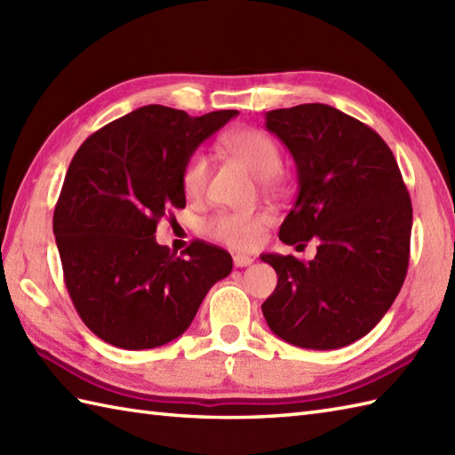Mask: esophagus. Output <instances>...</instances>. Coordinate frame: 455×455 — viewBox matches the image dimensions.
<instances>
[{
	"label": "esophagus",
	"mask_w": 455,
	"mask_h": 455,
	"mask_svg": "<svg viewBox=\"0 0 455 455\" xmlns=\"http://www.w3.org/2000/svg\"><path fill=\"white\" fill-rule=\"evenodd\" d=\"M233 262H235L236 267H246V266L252 264V258L246 256V254H235L233 256Z\"/></svg>",
	"instance_id": "1"
}]
</instances>
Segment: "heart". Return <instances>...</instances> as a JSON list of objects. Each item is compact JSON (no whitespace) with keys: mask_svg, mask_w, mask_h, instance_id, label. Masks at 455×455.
I'll list each match as a JSON object with an SVG mask.
<instances>
[{"mask_svg":"<svg viewBox=\"0 0 455 455\" xmlns=\"http://www.w3.org/2000/svg\"><path fill=\"white\" fill-rule=\"evenodd\" d=\"M222 147L258 180H272L282 172V150H279L275 140L262 131H235L222 139ZM209 173L211 162L207 154H193L188 160L186 168H183V191L189 197H201L207 189ZM266 220L267 217L262 215V212L222 211L207 222V233L211 238H215L230 248L250 250L262 238Z\"/></svg>","mask_w":455,"mask_h":455,"instance_id":"1","label":"heart"}]
</instances>
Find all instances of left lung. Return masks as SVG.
Instances as JSON below:
<instances>
[{
    "label": "left lung",
    "mask_w": 455,
    "mask_h": 455,
    "mask_svg": "<svg viewBox=\"0 0 455 455\" xmlns=\"http://www.w3.org/2000/svg\"><path fill=\"white\" fill-rule=\"evenodd\" d=\"M291 152L297 199L279 238L316 256L262 254L277 285L262 313L282 340L336 350L360 340L389 311L409 267L412 205L391 148L367 124L324 103L266 113Z\"/></svg>",
    "instance_id": "left-lung-1"
}]
</instances>
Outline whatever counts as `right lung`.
Listing matches in <instances>:
<instances>
[{
    "label": "right lung",
    "mask_w": 455,
    "mask_h": 455,
    "mask_svg": "<svg viewBox=\"0 0 455 455\" xmlns=\"http://www.w3.org/2000/svg\"><path fill=\"white\" fill-rule=\"evenodd\" d=\"M144 105L85 139L66 172L54 236L76 311L103 342L148 350L188 331L209 289L233 269L228 252L193 243L178 258L156 243L158 220L186 207L183 168L236 117Z\"/></svg>",
    "instance_id": "add662e5"
}]
</instances>
